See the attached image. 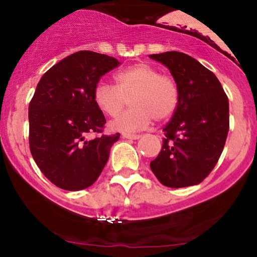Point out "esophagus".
<instances>
[{
    "label": "esophagus",
    "instance_id": "obj_1",
    "mask_svg": "<svg viewBox=\"0 0 257 257\" xmlns=\"http://www.w3.org/2000/svg\"><path fill=\"white\" fill-rule=\"evenodd\" d=\"M122 137L124 138V139H131V140H138L139 138H140V135H138V134H122Z\"/></svg>",
    "mask_w": 257,
    "mask_h": 257
}]
</instances>
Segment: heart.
I'll return each instance as SVG.
<instances>
[{
    "mask_svg": "<svg viewBox=\"0 0 257 257\" xmlns=\"http://www.w3.org/2000/svg\"><path fill=\"white\" fill-rule=\"evenodd\" d=\"M116 87L100 82L94 89V101L107 116H117L128 100L132 108L111 120V131L129 133L147 128L156 122L169 119L179 104L176 82L159 73L151 64L139 63L117 73Z\"/></svg>",
    "mask_w": 257,
    "mask_h": 257,
    "instance_id": "obj_1",
    "label": "heart"
}]
</instances>
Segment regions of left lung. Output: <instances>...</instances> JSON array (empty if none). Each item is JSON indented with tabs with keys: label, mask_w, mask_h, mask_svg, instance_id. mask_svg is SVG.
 <instances>
[{
	"label": "left lung",
	"mask_w": 257,
	"mask_h": 257,
	"mask_svg": "<svg viewBox=\"0 0 257 257\" xmlns=\"http://www.w3.org/2000/svg\"><path fill=\"white\" fill-rule=\"evenodd\" d=\"M169 69L179 104L164 126L163 146L150 163L162 185H198L216 166L229 129L228 98L210 70L180 52L149 55Z\"/></svg>",
	"instance_id": "left-lung-1"
}]
</instances>
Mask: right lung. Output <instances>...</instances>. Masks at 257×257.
I'll use <instances>...</instances> for the list:
<instances>
[{
	"label": "right lung",
	"instance_id": "obj_1",
	"mask_svg": "<svg viewBox=\"0 0 257 257\" xmlns=\"http://www.w3.org/2000/svg\"><path fill=\"white\" fill-rule=\"evenodd\" d=\"M118 65L108 55L81 51L55 64L38 82L29 105L30 151L44 176L63 190L93 185L119 139V133L88 139L106 123L94 89Z\"/></svg>",
	"mask_w": 257,
	"mask_h": 257
}]
</instances>
